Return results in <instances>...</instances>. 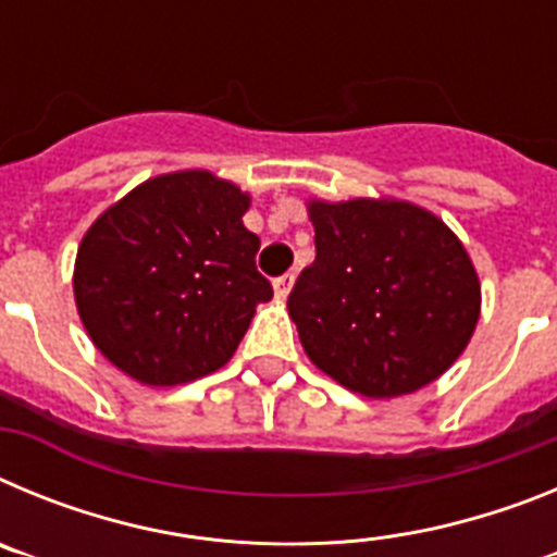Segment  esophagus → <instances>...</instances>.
I'll use <instances>...</instances> for the list:
<instances>
[{
	"instance_id": "obj_1",
	"label": "esophagus",
	"mask_w": 557,
	"mask_h": 557,
	"mask_svg": "<svg viewBox=\"0 0 557 557\" xmlns=\"http://www.w3.org/2000/svg\"><path fill=\"white\" fill-rule=\"evenodd\" d=\"M293 282H295V275H293V273L278 275V278H275L273 289H275V298H278V301H284V298H287L289 289H293Z\"/></svg>"
}]
</instances>
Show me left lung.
Segmentation results:
<instances>
[{"label": "left lung", "instance_id": "left-lung-1", "mask_svg": "<svg viewBox=\"0 0 557 557\" xmlns=\"http://www.w3.org/2000/svg\"><path fill=\"white\" fill-rule=\"evenodd\" d=\"M307 211L318 253L287 309L312 366L368 398L407 396L449 371L482 301L455 231L396 198H314Z\"/></svg>", "mask_w": 557, "mask_h": 557}]
</instances>
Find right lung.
Returning <instances> with one entry per match:
<instances>
[{"label":"right lung","mask_w":557,"mask_h":557,"mask_svg":"<svg viewBox=\"0 0 557 557\" xmlns=\"http://www.w3.org/2000/svg\"><path fill=\"white\" fill-rule=\"evenodd\" d=\"M250 195L209 170L156 175L83 234L75 304L111 366L150 387L209 376L234 357L273 287L245 228Z\"/></svg>","instance_id":"1"}]
</instances>
